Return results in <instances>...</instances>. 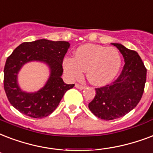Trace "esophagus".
<instances>
[{
  "instance_id": "34e87169",
  "label": "esophagus",
  "mask_w": 153,
  "mask_h": 153,
  "mask_svg": "<svg viewBox=\"0 0 153 153\" xmlns=\"http://www.w3.org/2000/svg\"><path fill=\"white\" fill-rule=\"evenodd\" d=\"M75 87H76V88H78V89H84L85 88V86L80 85L79 84V83H76V84H75Z\"/></svg>"
}]
</instances>
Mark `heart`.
<instances>
[{"label": "heart", "mask_w": 153, "mask_h": 153, "mask_svg": "<svg viewBox=\"0 0 153 153\" xmlns=\"http://www.w3.org/2000/svg\"><path fill=\"white\" fill-rule=\"evenodd\" d=\"M62 66L71 79H79L86 71L91 83L103 86L110 82L120 71L121 57L114 47L88 44L76 49L74 58H65Z\"/></svg>", "instance_id": "obj_1"}]
</instances>
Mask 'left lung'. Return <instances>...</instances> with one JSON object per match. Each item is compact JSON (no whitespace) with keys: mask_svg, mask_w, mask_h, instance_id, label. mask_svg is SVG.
I'll return each instance as SVG.
<instances>
[{"mask_svg":"<svg viewBox=\"0 0 153 153\" xmlns=\"http://www.w3.org/2000/svg\"><path fill=\"white\" fill-rule=\"evenodd\" d=\"M112 45L122 53L125 64L115 81L95 88V98L88 105L95 116L104 120L120 118L136 108L146 82L147 69L138 53L119 43Z\"/></svg>","mask_w":153,"mask_h":153,"instance_id":"obj_1","label":"left lung"}]
</instances>
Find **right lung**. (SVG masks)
Returning <instances> with one entry per match:
<instances>
[{
	"instance_id": "1",
	"label": "right lung",
	"mask_w": 153,
	"mask_h": 153,
	"mask_svg": "<svg viewBox=\"0 0 153 153\" xmlns=\"http://www.w3.org/2000/svg\"><path fill=\"white\" fill-rule=\"evenodd\" d=\"M70 47L64 41L40 40L23 42L8 57L4 68V89L12 106L24 115L41 119L55 110L66 91L74 84H66L61 78L62 62ZM41 61L48 64L51 76L45 87L35 93L22 92L18 87L17 73L25 63Z\"/></svg>"
}]
</instances>
